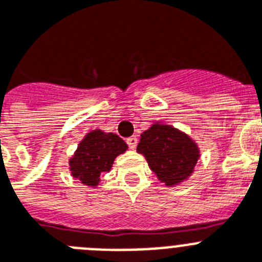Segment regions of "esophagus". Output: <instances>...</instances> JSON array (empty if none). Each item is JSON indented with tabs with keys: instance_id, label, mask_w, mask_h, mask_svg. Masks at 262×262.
Segmentation results:
<instances>
[{
	"instance_id": "34e87169",
	"label": "esophagus",
	"mask_w": 262,
	"mask_h": 262,
	"mask_svg": "<svg viewBox=\"0 0 262 262\" xmlns=\"http://www.w3.org/2000/svg\"><path fill=\"white\" fill-rule=\"evenodd\" d=\"M127 144L131 149H135L136 145H138V138L136 136H131V138L127 139Z\"/></svg>"
}]
</instances>
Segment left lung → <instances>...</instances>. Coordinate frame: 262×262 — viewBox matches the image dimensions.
Instances as JSON below:
<instances>
[{"instance_id": "1", "label": "left lung", "mask_w": 262, "mask_h": 262, "mask_svg": "<svg viewBox=\"0 0 262 262\" xmlns=\"http://www.w3.org/2000/svg\"><path fill=\"white\" fill-rule=\"evenodd\" d=\"M136 151L166 186H174L193 173L200 151L190 138L168 124H154L140 135Z\"/></svg>"}]
</instances>
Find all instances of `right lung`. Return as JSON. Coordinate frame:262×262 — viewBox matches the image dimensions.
<instances>
[{"label": "right lung", "instance_id": "add662e5", "mask_svg": "<svg viewBox=\"0 0 262 262\" xmlns=\"http://www.w3.org/2000/svg\"><path fill=\"white\" fill-rule=\"evenodd\" d=\"M126 149L127 144L118 135L94 129L85 136L69 161L72 176L82 184L97 186L99 176L108 172L115 157Z\"/></svg>", "mask_w": 262, "mask_h": 262}]
</instances>
